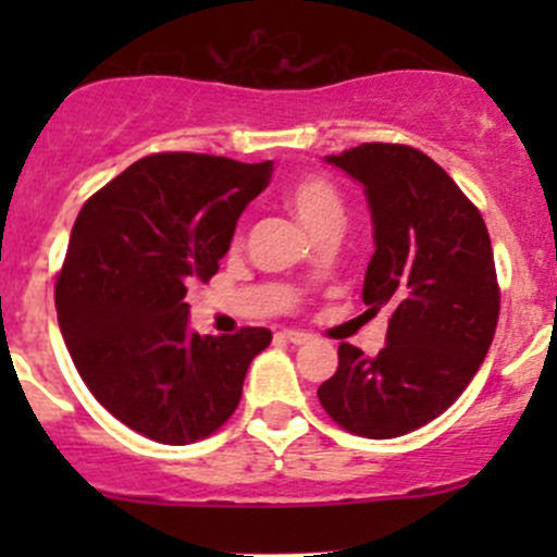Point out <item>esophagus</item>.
I'll return each mask as SVG.
<instances>
[{"mask_svg": "<svg viewBox=\"0 0 557 557\" xmlns=\"http://www.w3.org/2000/svg\"><path fill=\"white\" fill-rule=\"evenodd\" d=\"M283 339H288L290 345H307V342H310L312 336H310V334H305V331L285 329V331H283Z\"/></svg>", "mask_w": 557, "mask_h": 557, "instance_id": "esophagus-1", "label": "esophagus"}]
</instances>
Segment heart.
<instances>
[{"instance_id": "obj_1", "label": "heart", "mask_w": 557, "mask_h": 557, "mask_svg": "<svg viewBox=\"0 0 557 557\" xmlns=\"http://www.w3.org/2000/svg\"><path fill=\"white\" fill-rule=\"evenodd\" d=\"M285 205L312 237H320L325 232H339L345 226V199H342L339 188L320 174L296 177L285 188Z\"/></svg>"}]
</instances>
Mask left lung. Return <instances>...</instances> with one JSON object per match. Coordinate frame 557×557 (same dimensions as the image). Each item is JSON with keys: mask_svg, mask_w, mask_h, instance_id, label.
I'll return each mask as SVG.
<instances>
[{"mask_svg": "<svg viewBox=\"0 0 557 557\" xmlns=\"http://www.w3.org/2000/svg\"><path fill=\"white\" fill-rule=\"evenodd\" d=\"M356 180L372 212L363 277L369 312L391 310L377 356L342 342L318 387L350 434L393 440L440 418L491 350L498 323L493 247L482 215L436 161L407 145L367 143L325 156Z\"/></svg>", "mask_w": 557, "mask_h": 557, "instance_id": "left-lung-1", "label": "left lung"}]
</instances>
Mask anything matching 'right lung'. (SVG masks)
Listing matches in <instances>:
<instances>
[{"mask_svg":"<svg viewBox=\"0 0 557 557\" xmlns=\"http://www.w3.org/2000/svg\"><path fill=\"white\" fill-rule=\"evenodd\" d=\"M272 161L159 153L83 205L55 280L59 329L83 383L121 423L161 445L221 429L243 398L269 329L199 336L188 285L207 283L232 247Z\"/></svg>","mask_w":557,"mask_h":557,"instance_id":"add662e5","label":"right lung"}]
</instances>
